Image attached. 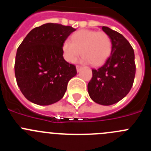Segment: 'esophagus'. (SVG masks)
<instances>
[{"instance_id":"esophagus-1","label":"esophagus","mask_w":151,"mask_h":151,"mask_svg":"<svg viewBox=\"0 0 151 151\" xmlns=\"http://www.w3.org/2000/svg\"><path fill=\"white\" fill-rule=\"evenodd\" d=\"M81 66H79V65H77L76 66V70H77V72H79L80 71V70H81Z\"/></svg>"}]
</instances>
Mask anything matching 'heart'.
<instances>
[{
  "label": "heart",
  "mask_w": 151,
  "mask_h": 151,
  "mask_svg": "<svg viewBox=\"0 0 151 151\" xmlns=\"http://www.w3.org/2000/svg\"><path fill=\"white\" fill-rule=\"evenodd\" d=\"M112 43L110 37L103 31L80 30L71 36V42L65 40L61 46L63 58L74 63L80 54L82 61L99 66L110 56Z\"/></svg>",
  "instance_id": "b5f03b06"
}]
</instances>
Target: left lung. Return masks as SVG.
<instances>
[{
  "label": "left lung",
  "instance_id": "obj_1",
  "mask_svg": "<svg viewBox=\"0 0 151 151\" xmlns=\"http://www.w3.org/2000/svg\"><path fill=\"white\" fill-rule=\"evenodd\" d=\"M102 29L111 40V52L103 66L92 70L88 91L95 103L110 106L125 97L132 88L135 75V54L122 34L105 26Z\"/></svg>",
  "mask_w": 151,
  "mask_h": 151
}]
</instances>
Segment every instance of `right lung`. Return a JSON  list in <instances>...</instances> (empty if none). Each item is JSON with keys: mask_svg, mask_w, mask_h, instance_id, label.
<instances>
[{"mask_svg": "<svg viewBox=\"0 0 151 151\" xmlns=\"http://www.w3.org/2000/svg\"><path fill=\"white\" fill-rule=\"evenodd\" d=\"M75 30L71 26L47 23L30 30L19 46L15 62L16 81L31 103L48 106L63 98L77 71L75 65L64 60L61 46Z\"/></svg>", "mask_w": 151, "mask_h": 151, "instance_id": "1", "label": "right lung"}]
</instances>
